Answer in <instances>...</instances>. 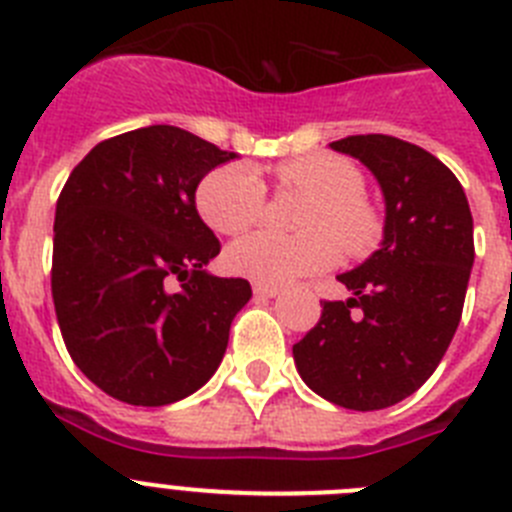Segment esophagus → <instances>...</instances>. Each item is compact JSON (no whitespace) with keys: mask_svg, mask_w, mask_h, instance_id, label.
<instances>
[{"mask_svg":"<svg viewBox=\"0 0 512 512\" xmlns=\"http://www.w3.org/2000/svg\"><path fill=\"white\" fill-rule=\"evenodd\" d=\"M253 295L256 297H277L279 295V287H274V284H253Z\"/></svg>","mask_w":512,"mask_h":512,"instance_id":"obj_1","label":"esophagus"}]
</instances>
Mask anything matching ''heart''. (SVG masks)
<instances>
[{"label":"heart","mask_w":512,"mask_h":512,"mask_svg":"<svg viewBox=\"0 0 512 512\" xmlns=\"http://www.w3.org/2000/svg\"><path fill=\"white\" fill-rule=\"evenodd\" d=\"M274 174L284 192L305 194L312 200L300 217V228L310 233L259 230L243 235L225 253L230 271L279 287L333 266L341 248L361 256L379 241L382 220L364 197V174L354 161L333 153H312L284 161ZM197 207L217 233H243L264 217L266 184L253 166H220L200 184Z\"/></svg>","instance_id":"b5f03b06"}]
</instances>
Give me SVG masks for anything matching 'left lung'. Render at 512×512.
<instances>
[{"label":"left lung","mask_w":512,"mask_h":512,"mask_svg":"<svg viewBox=\"0 0 512 512\" xmlns=\"http://www.w3.org/2000/svg\"><path fill=\"white\" fill-rule=\"evenodd\" d=\"M333 151L359 158L384 194L379 251L338 282L292 346L312 392L348 410H382L436 372L456 333L474 264V228L459 179L433 153L392 135H348Z\"/></svg>","instance_id":"obj_1"}]
</instances>
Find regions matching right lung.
<instances>
[{"label":"right lung","mask_w":512,"mask_h":512,"mask_svg":"<svg viewBox=\"0 0 512 512\" xmlns=\"http://www.w3.org/2000/svg\"><path fill=\"white\" fill-rule=\"evenodd\" d=\"M235 153L174 125L92 148L56 202L51 292L61 336L84 377L128 405L158 408L215 374L246 279L207 274L220 241L194 192ZM182 281L179 290L170 282Z\"/></svg>","instance_id":"obj_1"}]
</instances>
